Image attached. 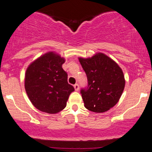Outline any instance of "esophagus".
I'll use <instances>...</instances> for the list:
<instances>
[{
    "instance_id": "1",
    "label": "esophagus",
    "mask_w": 152,
    "mask_h": 152,
    "mask_svg": "<svg viewBox=\"0 0 152 152\" xmlns=\"http://www.w3.org/2000/svg\"><path fill=\"white\" fill-rule=\"evenodd\" d=\"M74 87L75 91H78L79 90V86H78V84H75Z\"/></svg>"
}]
</instances>
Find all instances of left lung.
<instances>
[{"mask_svg":"<svg viewBox=\"0 0 152 152\" xmlns=\"http://www.w3.org/2000/svg\"><path fill=\"white\" fill-rule=\"evenodd\" d=\"M88 79L86 89L81 91L85 107L96 113L107 111L117 104L125 87L122 69L103 53L91 58H78Z\"/></svg>","mask_w":152,"mask_h":152,"instance_id":"left-lung-1","label":"left lung"}]
</instances>
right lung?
<instances>
[{
  "label": "right lung",
  "mask_w": 152,
  "mask_h": 152,
  "mask_svg": "<svg viewBox=\"0 0 152 152\" xmlns=\"http://www.w3.org/2000/svg\"><path fill=\"white\" fill-rule=\"evenodd\" d=\"M65 61L59 54L49 51L28 66L25 89L31 102L39 111L54 114L66 106L74 88L68 83L67 73L62 68Z\"/></svg>",
  "instance_id": "add662e5"
}]
</instances>
